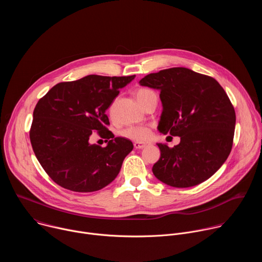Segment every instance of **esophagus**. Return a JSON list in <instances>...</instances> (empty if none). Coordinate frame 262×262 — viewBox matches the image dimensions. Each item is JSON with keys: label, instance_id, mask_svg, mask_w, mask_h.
I'll return each instance as SVG.
<instances>
[{"label": "esophagus", "instance_id": "34e87169", "mask_svg": "<svg viewBox=\"0 0 262 262\" xmlns=\"http://www.w3.org/2000/svg\"><path fill=\"white\" fill-rule=\"evenodd\" d=\"M146 146H148L147 143H139V142H135V143H134V147H135L136 149H143V148H145Z\"/></svg>", "mask_w": 262, "mask_h": 262}]
</instances>
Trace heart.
I'll list each match as a JSON object with an SVG mask.
<instances>
[{
  "mask_svg": "<svg viewBox=\"0 0 262 262\" xmlns=\"http://www.w3.org/2000/svg\"><path fill=\"white\" fill-rule=\"evenodd\" d=\"M154 93L155 92L151 91L150 89L139 88L136 90L135 95L137 100L140 102V104H142L149 95H151ZM112 110H113V105H111L108 108L110 112H112ZM150 134H151V129L147 125H130L121 130V135L123 137L137 142L147 141L149 138H150Z\"/></svg>",
  "mask_w": 262,
  "mask_h": 262,
  "instance_id": "obj_1",
  "label": "heart"
}]
</instances>
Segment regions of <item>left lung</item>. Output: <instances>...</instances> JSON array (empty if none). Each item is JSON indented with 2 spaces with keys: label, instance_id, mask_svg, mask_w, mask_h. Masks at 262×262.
<instances>
[{
  "label": "left lung",
  "instance_id": "1",
  "mask_svg": "<svg viewBox=\"0 0 262 262\" xmlns=\"http://www.w3.org/2000/svg\"><path fill=\"white\" fill-rule=\"evenodd\" d=\"M142 86L159 89L163 113L159 130L180 137L173 148L159 143L152 172L174 188H189L211 177L230 155L235 111L225 90L211 77L184 67L147 74Z\"/></svg>",
  "mask_w": 262,
  "mask_h": 262
}]
</instances>
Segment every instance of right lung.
I'll return each mask as SVG.
<instances>
[{
    "label": "right lung",
    "mask_w": 262,
    "mask_h": 262,
    "mask_svg": "<svg viewBox=\"0 0 262 262\" xmlns=\"http://www.w3.org/2000/svg\"><path fill=\"white\" fill-rule=\"evenodd\" d=\"M134 78L90 74L57 84L37 102L30 128L33 151L62 188L95 192L118 175L134 145L107 129L105 111ZM94 133L107 139L105 147L90 143Z\"/></svg>",
    "instance_id": "obj_1"
}]
</instances>
